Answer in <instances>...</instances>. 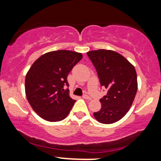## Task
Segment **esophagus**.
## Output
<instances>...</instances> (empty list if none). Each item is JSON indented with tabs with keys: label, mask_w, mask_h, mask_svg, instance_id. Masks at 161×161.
Here are the masks:
<instances>
[{
	"label": "esophagus",
	"mask_w": 161,
	"mask_h": 161,
	"mask_svg": "<svg viewBox=\"0 0 161 161\" xmlns=\"http://www.w3.org/2000/svg\"><path fill=\"white\" fill-rule=\"evenodd\" d=\"M83 98H84V99H86V100H88V101H90V100L92 99L91 97H89V96H88V95H87V94H85V95H83Z\"/></svg>",
	"instance_id": "obj_1"
}]
</instances>
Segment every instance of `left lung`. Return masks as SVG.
<instances>
[{"instance_id":"1","label":"left lung","mask_w":161,"mask_h":161,"mask_svg":"<svg viewBox=\"0 0 161 161\" xmlns=\"http://www.w3.org/2000/svg\"><path fill=\"white\" fill-rule=\"evenodd\" d=\"M97 70L101 86L108 89L100 100L101 109L94 113L99 123L111 124L129 111L138 89L136 69L119 53L100 49L87 53Z\"/></svg>"}]
</instances>
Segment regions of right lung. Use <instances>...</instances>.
Instances as JSON below:
<instances>
[{
	"label": "right lung",
	"instance_id": "right-lung-1",
	"mask_svg": "<svg viewBox=\"0 0 161 161\" xmlns=\"http://www.w3.org/2000/svg\"><path fill=\"white\" fill-rule=\"evenodd\" d=\"M82 58L81 53L66 50L47 52L33 63L25 75V95L40 117L58 122L67 116L75 103L69 96L67 75Z\"/></svg>",
	"mask_w": 161,
	"mask_h": 161
}]
</instances>
